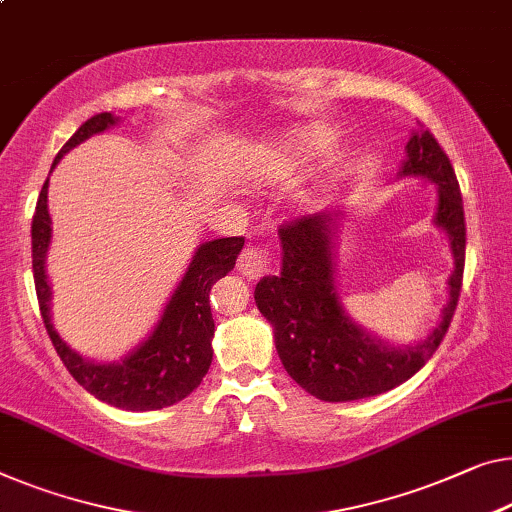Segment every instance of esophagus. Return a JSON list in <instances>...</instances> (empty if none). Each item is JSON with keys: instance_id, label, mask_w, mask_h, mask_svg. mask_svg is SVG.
Instances as JSON below:
<instances>
[{"instance_id": "esophagus-1", "label": "esophagus", "mask_w": 512, "mask_h": 512, "mask_svg": "<svg viewBox=\"0 0 512 512\" xmlns=\"http://www.w3.org/2000/svg\"><path fill=\"white\" fill-rule=\"evenodd\" d=\"M269 269H271V259H269V253H266V250L248 246L239 257V271L250 280L262 278Z\"/></svg>"}]
</instances>
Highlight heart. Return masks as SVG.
I'll list each match as a JSON object with an SVG mask.
<instances>
[{
    "label": "heart",
    "instance_id": "heart-1",
    "mask_svg": "<svg viewBox=\"0 0 512 512\" xmlns=\"http://www.w3.org/2000/svg\"><path fill=\"white\" fill-rule=\"evenodd\" d=\"M322 147V137L317 133H299L280 147V156H282V165L285 170H294V167L303 165V160H308L312 156V151H317Z\"/></svg>",
    "mask_w": 512,
    "mask_h": 512
}]
</instances>
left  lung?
Listing matches in <instances>:
<instances>
[{
  "label": "left lung",
  "mask_w": 512,
  "mask_h": 512,
  "mask_svg": "<svg viewBox=\"0 0 512 512\" xmlns=\"http://www.w3.org/2000/svg\"><path fill=\"white\" fill-rule=\"evenodd\" d=\"M398 177H425L437 186L434 225L451 241L453 271L441 319L416 345H388L347 315L335 285L340 209L303 216L280 230L282 266L255 287V303L273 326L287 375L324 402L372 398L400 386L423 368L451 326L464 273L467 225L453 165L430 131L411 133Z\"/></svg>",
  "instance_id": "left-lung-1"
}]
</instances>
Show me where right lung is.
<instances>
[{
  "label": "right lung",
  "mask_w": 512,
  "mask_h": 512,
  "mask_svg": "<svg viewBox=\"0 0 512 512\" xmlns=\"http://www.w3.org/2000/svg\"><path fill=\"white\" fill-rule=\"evenodd\" d=\"M117 124L119 117H114L112 112H101L87 119L61 147L50 172L73 147ZM48 181L50 179H45L41 195H38L32 220V266L43 324L61 363L94 398L126 411H156L188 398L202 384L213 358L211 338L216 326L211 317L209 292L213 282L234 269L236 257L243 250V236L200 243L149 338L121 361L98 363L68 347L52 324V287L48 271H45V259H48L52 241Z\"/></svg>",
  "instance_id": "right-lung-1"
}]
</instances>
